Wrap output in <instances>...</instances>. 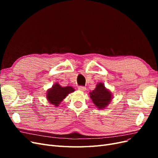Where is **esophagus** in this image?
Returning <instances> with one entry per match:
<instances>
[{
  "mask_svg": "<svg viewBox=\"0 0 158 158\" xmlns=\"http://www.w3.org/2000/svg\"><path fill=\"white\" fill-rule=\"evenodd\" d=\"M85 89H86V88H85V87L82 86V85H80V86L78 87V89L80 90V91H85Z\"/></svg>",
  "mask_w": 158,
  "mask_h": 158,
  "instance_id": "esophagus-1",
  "label": "esophagus"
}]
</instances>
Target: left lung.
I'll use <instances>...</instances> for the list:
<instances>
[{"label": "left lung", "instance_id": "8db88e82", "mask_svg": "<svg viewBox=\"0 0 158 158\" xmlns=\"http://www.w3.org/2000/svg\"><path fill=\"white\" fill-rule=\"evenodd\" d=\"M89 94L94 103L99 109L106 107L111 100V93L105 88L103 83L97 84L95 89Z\"/></svg>", "mask_w": 158, "mask_h": 158}]
</instances>
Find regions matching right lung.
Wrapping results in <instances>:
<instances>
[{
  "mask_svg": "<svg viewBox=\"0 0 158 158\" xmlns=\"http://www.w3.org/2000/svg\"><path fill=\"white\" fill-rule=\"evenodd\" d=\"M74 91V89L71 86L61 87L59 84H55L47 92V98L51 104L57 106L66 95H68L69 93L73 92Z\"/></svg>",
  "mask_w": 158,
  "mask_h": 158,
  "instance_id": "1",
  "label": "right lung"
}]
</instances>
